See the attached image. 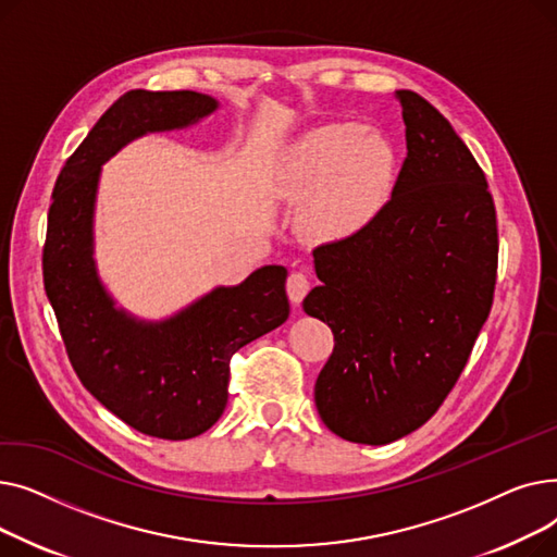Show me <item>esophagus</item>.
Instances as JSON below:
<instances>
[{"mask_svg": "<svg viewBox=\"0 0 557 557\" xmlns=\"http://www.w3.org/2000/svg\"><path fill=\"white\" fill-rule=\"evenodd\" d=\"M286 294H288V300L298 307L305 300V296L309 294V277L298 271L290 273L286 280Z\"/></svg>", "mask_w": 557, "mask_h": 557, "instance_id": "obj_1", "label": "esophagus"}]
</instances>
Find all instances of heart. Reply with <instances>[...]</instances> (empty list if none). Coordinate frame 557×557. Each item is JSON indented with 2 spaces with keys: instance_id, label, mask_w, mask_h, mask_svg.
Listing matches in <instances>:
<instances>
[{
  "instance_id": "obj_1",
  "label": "heart",
  "mask_w": 557,
  "mask_h": 557,
  "mask_svg": "<svg viewBox=\"0 0 557 557\" xmlns=\"http://www.w3.org/2000/svg\"><path fill=\"white\" fill-rule=\"evenodd\" d=\"M397 183L391 141L352 122L315 126L288 146L282 194L302 202L300 223L318 242H345L384 214Z\"/></svg>"
}]
</instances>
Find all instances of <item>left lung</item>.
<instances>
[{"instance_id": "1", "label": "left lung", "mask_w": 557, "mask_h": 557, "mask_svg": "<svg viewBox=\"0 0 557 557\" xmlns=\"http://www.w3.org/2000/svg\"><path fill=\"white\" fill-rule=\"evenodd\" d=\"M406 160L384 214L313 250L302 307L334 332L313 399L343 441L388 445L420 429L460 376L496 282L485 175L426 99L397 90Z\"/></svg>"}]
</instances>
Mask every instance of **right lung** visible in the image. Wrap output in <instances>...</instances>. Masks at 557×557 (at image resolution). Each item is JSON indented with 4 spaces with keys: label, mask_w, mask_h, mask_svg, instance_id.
Instances as JSON below:
<instances>
[{
    "label": "right lung",
    "mask_w": 557,
    "mask_h": 557,
    "mask_svg": "<svg viewBox=\"0 0 557 557\" xmlns=\"http://www.w3.org/2000/svg\"><path fill=\"white\" fill-rule=\"evenodd\" d=\"M219 106L194 90L116 99L58 175L47 221L45 290L81 384L128 426L164 441L196 437L223 416L232 355L286 323L288 271L269 263L171 315L139 318L99 275L97 196L103 164L124 146L191 128Z\"/></svg>",
    "instance_id": "add662e5"
}]
</instances>
